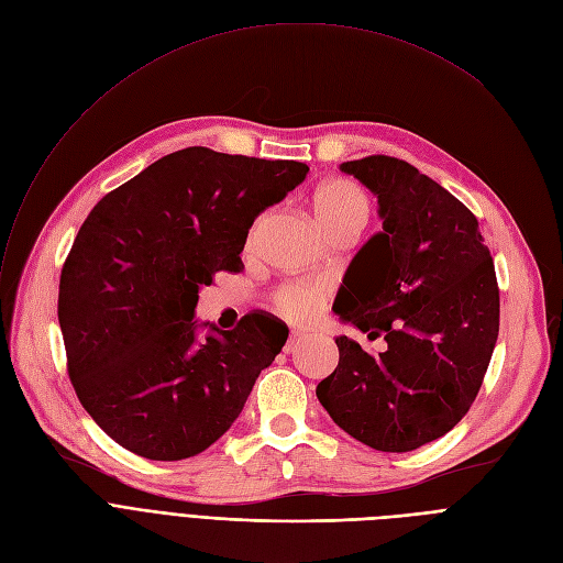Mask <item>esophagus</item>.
<instances>
[{
	"label": "esophagus",
	"mask_w": 563,
	"mask_h": 563,
	"mask_svg": "<svg viewBox=\"0 0 563 563\" xmlns=\"http://www.w3.org/2000/svg\"><path fill=\"white\" fill-rule=\"evenodd\" d=\"M305 339H307L305 334L292 332V334L288 336V341H286V347H284V351H286V353H296V351H298V345H300Z\"/></svg>",
	"instance_id": "1"
}]
</instances>
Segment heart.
Segmentation results:
<instances>
[{"label": "heart", "mask_w": 563, "mask_h": 563, "mask_svg": "<svg viewBox=\"0 0 563 563\" xmlns=\"http://www.w3.org/2000/svg\"><path fill=\"white\" fill-rule=\"evenodd\" d=\"M316 222L328 235L339 231L360 233L371 216V201L360 185L345 178H330L320 183L309 197ZM254 231L250 235V243ZM325 290L311 284H290L277 292V309L298 323L316 318L323 305Z\"/></svg>", "instance_id": "obj_1"}]
</instances>
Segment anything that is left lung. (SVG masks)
<instances>
[{
  "instance_id": "left-lung-1",
  "label": "left lung",
  "mask_w": 563,
  "mask_h": 563,
  "mask_svg": "<svg viewBox=\"0 0 563 563\" xmlns=\"http://www.w3.org/2000/svg\"><path fill=\"white\" fill-rule=\"evenodd\" d=\"M378 197L383 231L347 265L334 313L378 357L336 336L339 366L316 396L334 423L371 449L404 453L449 433L484 383L499 332L490 250L472 212L433 178L389 155L341 163Z\"/></svg>"
}]
</instances>
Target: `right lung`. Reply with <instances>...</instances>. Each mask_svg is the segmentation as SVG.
<instances>
[{"instance_id": "1", "label": "right lung", "mask_w": 563, "mask_h": 563, "mask_svg": "<svg viewBox=\"0 0 563 563\" xmlns=\"http://www.w3.org/2000/svg\"><path fill=\"white\" fill-rule=\"evenodd\" d=\"M307 172L296 159L190 146L89 212L62 271L59 325L79 404L123 449L190 459L243 412L288 328L263 313L231 332L199 323V290L220 271H243L254 220Z\"/></svg>"}]
</instances>
